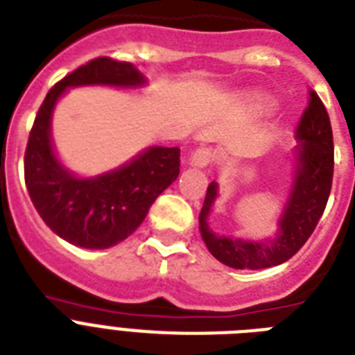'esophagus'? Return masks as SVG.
Wrapping results in <instances>:
<instances>
[{
	"label": "esophagus",
	"mask_w": 355,
	"mask_h": 355,
	"mask_svg": "<svg viewBox=\"0 0 355 355\" xmlns=\"http://www.w3.org/2000/svg\"><path fill=\"white\" fill-rule=\"evenodd\" d=\"M214 158H216V153H214L210 147H199V149L191 153V158H189V162H191V166L206 167L211 160H214Z\"/></svg>",
	"instance_id": "esophagus-1"
}]
</instances>
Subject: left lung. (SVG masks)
Here are the masks:
<instances>
[{
    "instance_id": "left-lung-1",
    "label": "left lung",
    "mask_w": 355,
    "mask_h": 355,
    "mask_svg": "<svg viewBox=\"0 0 355 355\" xmlns=\"http://www.w3.org/2000/svg\"><path fill=\"white\" fill-rule=\"evenodd\" d=\"M297 138L300 139V145L295 186L280 221V234L270 245L241 241L211 232L206 219L217 197V184L211 182L208 186L199 216V228L208 250L221 263L234 269L252 270L275 267L293 258L313 234L330 197L334 178V134L330 116L313 90H309L308 107L304 108L298 119Z\"/></svg>"
}]
</instances>
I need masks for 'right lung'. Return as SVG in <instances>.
I'll return each mask as SVG.
<instances>
[{
	"instance_id": "1",
	"label": "right lung",
	"mask_w": 355,
	"mask_h": 355,
	"mask_svg": "<svg viewBox=\"0 0 355 355\" xmlns=\"http://www.w3.org/2000/svg\"><path fill=\"white\" fill-rule=\"evenodd\" d=\"M144 85L130 62L97 57L58 80L36 112L27 139L24 171L38 216L53 232L77 247L108 248L127 239L158 195L180 173L178 147H150L121 169L96 178H77L53 155L49 123L55 103L68 86Z\"/></svg>"
}]
</instances>
